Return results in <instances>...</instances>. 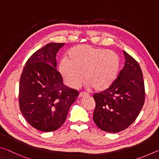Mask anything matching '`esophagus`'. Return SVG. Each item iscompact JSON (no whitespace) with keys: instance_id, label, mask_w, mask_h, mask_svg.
I'll return each mask as SVG.
<instances>
[{"instance_id":"obj_1","label":"esophagus","mask_w":159,"mask_h":159,"mask_svg":"<svg viewBox=\"0 0 159 159\" xmlns=\"http://www.w3.org/2000/svg\"><path fill=\"white\" fill-rule=\"evenodd\" d=\"M85 96H89V94L86 93H80L79 94V98H83Z\"/></svg>"}]
</instances>
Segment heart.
<instances>
[{
  "instance_id": "b5f03b06",
  "label": "heart",
  "mask_w": 159,
  "mask_h": 159,
  "mask_svg": "<svg viewBox=\"0 0 159 159\" xmlns=\"http://www.w3.org/2000/svg\"><path fill=\"white\" fill-rule=\"evenodd\" d=\"M119 68L120 58L114 51L79 45L68 51L66 59L59 64L58 70L69 88H79L84 77L88 88L101 92L114 83Z\"/></svg>"
}]
</instances>
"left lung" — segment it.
Returning <instances> with one entry per match:
<instances>
[{"label":"left lung","mask_w":159,"mask_h":159,"mask_svg":"<svg viewBox=\"0 0 159 159\" xmlns=\"http://www.w3.org/2000/svg\"><path fill=\"white\" fill-rule=\"evenodd\" d=\"M125 61L114 83L106 90L95 93L93 120L101 130L118 133L133 123L144 103V84L140 66L123 51Z\"/></svg>","instance_id":"left-lung-1"}]
</instances>
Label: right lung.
<instances>
[{
	"label": "right lung",
	"instance_id": "1",
	"mask_svg": "<svg viewBox=\"0 0 159 159\" xmlns=\"http://www.w3.org/2000/svg\"><path fill=\"white\" fill-rule=\"evenodd\" d=\"M65 43H50L32 55L20 80L19 103L29 124L43 132L57 130L79 91L67 87L57 70L56 55Z\"/></svg>",
	"mask_w": 159,
	"mask_h": 159
}]
</instances>
